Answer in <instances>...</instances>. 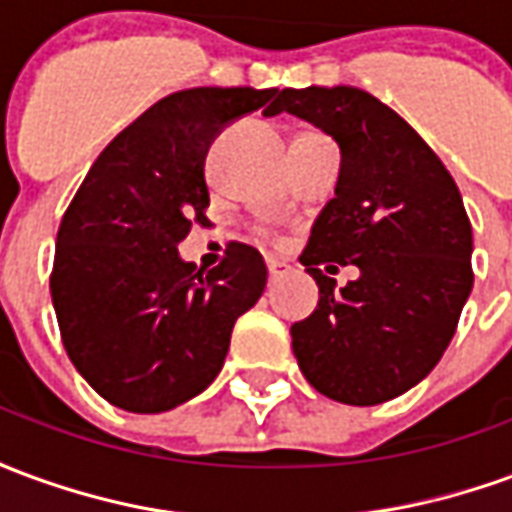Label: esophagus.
<instances>
[{"label":"esophagus","instance_id":"esophagus-1","mask_svg":"<svg viewBox=\"0 0 512 512\" xmlns=\"http://www.w3.org/2000/svg\"><path fill=\"white\" fill-rule=\"evenodd\" d=\"M266 268H268V277L277 279L279 274H282V268H285V263H282V260H277V257H268Z\"/></svg>","mask_w":512,"mask_h":512}]
</instances>
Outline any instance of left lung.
I'll return each mask as SVG.
<instances>
[{
    "instance_id": "8db88e82",
    "label": "left lung",
    "mask_w": 512,
    "mask_h": 512,
    "mask_svg": "<svg viewBox=\"0 0 512 512\" xmlns=\"http://www.w3.org/2000/svg\"><path fill=\"white\" fill-rule=\"evenodd\" d=\"M279 112L323 128L343 153L334 200L299 257L321 299L290 326L293 354L321 395L376 406L419 384L447 351L472 293V224L441 158L376 95L285 87L266 117ZM348 262L360 279L334 291L328 275Z\"/></svg>"
}]
</instances>
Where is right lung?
Masks as SVG:
<instances>
[{
	"label": "right lung",
	"instance_id": "1",
	"mask_svg": "<svg viewBox=\"0 0 512 512\" xmlns=\"http://www.w3.org/2000/svg\"><path fill=\"white\" fill-rule=\"evenodd\" d=\"M277 87H191L161 98L104 147L57 233L51 301L76 370L112 406L158 414L219 376L235 321L266 288L255 246L230 241L211 271L178 244L208 222L205 156L227 123Z\"/></svg>",
	"mask_w": 512,
	"mask_h": 512
}]
</instances>
